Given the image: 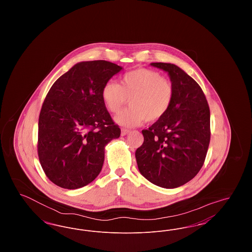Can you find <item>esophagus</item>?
<instances>
[{
	"label": "esophagus",
	"mask_w": 252,
	"mask_h": 252,
	"mask_svg": "<svg viewBox=\"0 0 252 252\" xmlns=\"http://www.w3.org/2000/svg\"><path fill=\"white\" fill-rule=\"evenodd\" d=\"M129 133V130L128 129H125V128H123L122 129V132H121V135L122 136H126V134H128Z\"/></svg>",
	"instance_id": "esophagus-1"
}]
</instances>
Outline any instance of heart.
<instances>
[{"label":"heart","instance_id":"b5f03b06","mask_svg":"<svg viewBox=\"0 0 252 252\" xmlns=\"http://www.w3.org/2000/svg\"><path fill=\"white\" fill-rule=\"evenodd\" d=\"M101 97L105 108L112 114H117L129 99L130 107L115 121L121 126L134 127L144 121L153 123L161 119L171 108L174 90L159 72L137 69L124 74L120 85L107 82L102 89Z\"/></svg>","mask_w":252,"mask_h":252}]
</instances>
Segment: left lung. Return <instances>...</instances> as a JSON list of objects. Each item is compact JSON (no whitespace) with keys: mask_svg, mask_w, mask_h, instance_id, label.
I'll return each instance as SVG.
<instances>
[{"mask_svg":"<svg viewBox=\"0 0 252 252\" xmlns=\"http://www.w3.org/2000/svg\"><path fill=\"white\" fill-rule=\"evenodd\" d=\"M166 72L174 90L167 113L148 129L135 153L140 173L157 186L173 189L192 180L210 144V108L200 86L171 63L150 64Z\"/></svg>","mask_w":252,"mask_h":252,"instance_id":"left-lung-1","label":"left lung"}]
</instances>
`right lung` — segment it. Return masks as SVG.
<instances>
[{
    "mask_svg": "<svg viewBox=\"0 0 252 252\" xmlns=\"http://www.w3.org/2000/svg\"><path fill=\"white\" fill-rule=\"evenodd\" d=\"M123 68L106 60L76 63L53 84L38 118V158L45 175L78 189L100 174L105 147L120 137L102 101L104 85Z\"/></svg>",
    "mask_w": 252,
    "mask_h": 252,
    "instance_id": "add662e5",
    "label": "right lung"
}]
</instances>
